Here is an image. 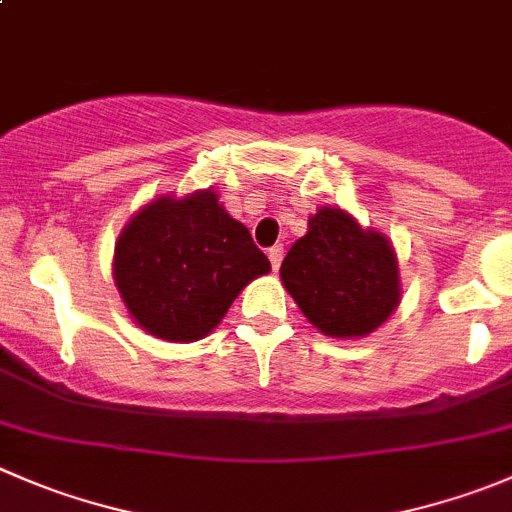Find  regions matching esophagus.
Listing matches in <instances>:
<instances>
[{
	"label": "esophagus",
	"mask_w": 512,
	"mask_h": 512,
	"mask_svg": "<svg viewBox=\"0 0 512 512\" xmlns=\"http://www.w3.org/2000/svg\"><path fill=\"white\" fill-rule=\"evenodd\" d=\"M282 247L280 245H275V247H270V250H267V257H270V265H272V270H280V265H282Z\"/></svg>",
	"instance_id": "obj_1"
}]
</instances>
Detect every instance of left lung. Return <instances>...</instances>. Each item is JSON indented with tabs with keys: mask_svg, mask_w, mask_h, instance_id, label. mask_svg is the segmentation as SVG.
I'll list each match as a JSON object with an SVG mask.
<instances>
[{
	"mask_svg": "<svg viewBox=\"0 0 512 512\" xmlns=\"http://www.w3.org/2000/svg\"><path fill=\"white\" fill-rule=\"evenodd\" d=\"M280 277L302 315L330 337H362L400 302L398 257L385 235L340 207H320L290 247Z\"/></svg>",
	"mask_w": 512,
	"mask_h": 512,
	"instance_id": "left-lung-1",
	"label": "left lung"
}]
</instances>
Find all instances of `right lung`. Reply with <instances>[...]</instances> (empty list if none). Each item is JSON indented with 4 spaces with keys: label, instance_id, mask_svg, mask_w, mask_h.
Instances as JSON below:
<instances>
[{
    "label": "right lung",
    "instance_id": "obj_1",
    "mask_svg": "<svg viewBox=\"0 0 512 512\" xmlns=\"http://www.w3.org/2000/svg\"><path fill=\"white\" fill-rule=\"evenodd\" d=\"M217 200L212 190L157 197L114 245L117 290L150 335L172 342L210 335L242 287L270 272L250 230Z\"/></svg>",
    "mask_w": 512,
    "mask_h": 512
}]
</instances>
